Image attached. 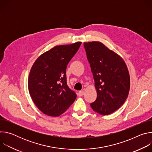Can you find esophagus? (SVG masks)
<instances>
[{
  "mask_svg": "<svg viewBox=\"0 0 152 152\" xmlns=\"http://www.w3.org/2000/svg\"><path fill=\"white\" fill-rule=\"evenodd\" d=\"M84 94V91L83 90H82V91H79V92H78V96H82Z\"/></svg>",
  "mask_w": 152,
  "mask_h": 152,
  "instance_id": "1",
  "label": "esophagus"
}]
</instances>
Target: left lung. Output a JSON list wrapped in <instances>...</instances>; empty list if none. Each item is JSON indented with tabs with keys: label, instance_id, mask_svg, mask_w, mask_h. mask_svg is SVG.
<instances>
[{
	"label": "left lung",
	"instance_id": "8db88e82",
	"mask_svg": "<svg viewBox=\"0 0 152 152\" xmlns=\"http://www.w3.org/2000/svg\"><path fill=\"white\" fill-rule=\"evenodd\" d=\"M83 46L97 94L91 107L100 114L110 115L124 104L129 94L131 80L126 64L99 41L84 42Z\"/></svg>",
	"mask_w": 152,
	"mask_h": 152
}]
</instances>
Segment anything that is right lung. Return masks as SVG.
<instances>
[{
    "instance_id": "1",
    "label": "right lung",
    "mask_w": 152,
    "mask_h": 152,
    "mask_svg": "<svg viewBox=\"0 0 152 152\" xmlns=\"http://www.w3.org/2000/svg\"><path fill=\"white\" fill-rule=\"evenodd\" d=\"M81 43L55 46L34 63L28 90L34 103L45 114L59 116L75 102L76 94L67 84L66 69Z\"/></svg>"
}]
</instances>
